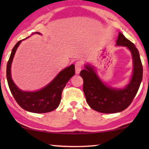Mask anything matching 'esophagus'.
Segmentation results:
<instances>
[{
	"mask_svg": "<svg viewBox=\"0 0 149 149\" xmlns=\"http://www.w3.org/2000/svg\"><path fill=\"white\" fill-rule=\"evenodd\" d=\"M81 68H82V64H81V62H77L76 64H75V72H76L77 74H79L80 73Z\"/></svg>",
	"mask_w": 149,
	"mask_h": 149,
	"instance_id": "34e87169",
	"label": "esophagus"
}]
</instances>
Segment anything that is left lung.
<instances>
[{
    "mask_svg": "<svg viewBox=\"0 0 149 149\" xmlns=\"http://www.w3.org/2000/svg\"><path fill=\"white\" fill-rule=\"evenodd\" d=\"M116 45L126 47L132 54L133 71L126 86L116 88L105 84L97 74L94 66L90 64H85V69L80 72L87 102L91 109L100 113H116L127 109L136 96L142 79L143 68L135 45L119 32Z\"/></svg>",
    "mask_w": 149,
    "mask_h": 149,
    "instance_id": "8db88e82",
    "label": "left lung"
}]
</instances>
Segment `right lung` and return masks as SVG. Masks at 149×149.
<instances>
[{
  "label": "right lung",
  "instance_id": "1",
  "mask_svg": "<svg viewBox=\"0 0 149 149\" xmlns=\"http://www.w3.org/2000/svg\"><path fill=\"white\" fill-rule=\"evenodd\" d=\"M41 34L38 32L32 34ZM22 40L18 41L14 46L7 62V79L10 91L18 104L25 111L34 113H45L54 111L60 104L63 89L71 77L74 75V65L71 64L70 66L61 70L49 84L39 90L34 91L22 90L14 83L12 79L11 68L14 56Z\"/></svg>",
  "mask_w": 149,
  "mask_h": 149
}]
</instances>
